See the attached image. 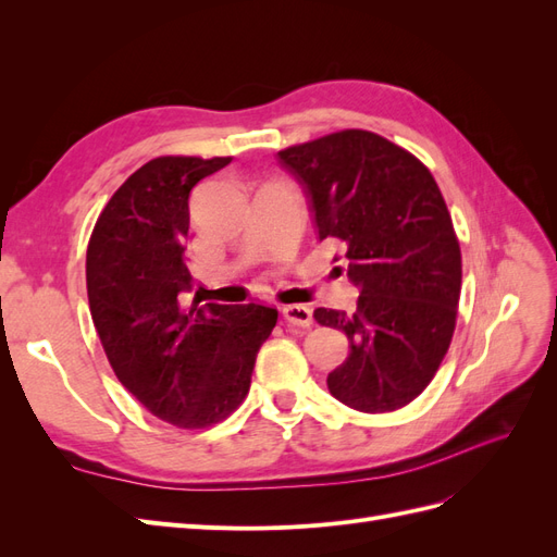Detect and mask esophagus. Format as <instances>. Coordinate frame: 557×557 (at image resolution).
<instances>
[{
	"label": "esophagus",
	"mask_w": 557,
	"mask_h": 557,
	"mask_svg": "<svg viewBox=\"0 0 557 557\" xmlns=\"http://www.w3.org/2000/svg\"><path fill=\"white\" fill-rule=\"evenodd\" d=\"M285 323L299 325V327H311L313 325V311L307 305H288L283 307Z\"/></svg>",
	"instance_id": "34e87169"
}]
</instances>
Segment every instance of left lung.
I'll use <instances>...</instances> for the list:
<instances>
[{
	"mask_svg": "<svg viewBox=\"0 0 557 557\" xmlns=\"http://www.w3.org/2000/svg\"><path fill=\"white\" fill-rule=\"evenodd\" d=\"M278 162L305 190L318 239L342 244L360 290L356 313L313 311L348 336L330 393L364 413L407 407L434 379L458 315L462 258L440 185L409 150L367 129L278 150Z\"/></svg>",
	"mask_w": 557,
	"mask_h": 557,
	"instance_id": "1",
	"label": "left lung"
}]
</instances>
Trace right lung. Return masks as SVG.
I'll list each match as a JSON object with an SVG mask.
<instances>
[{
  "label": "right lung",
  "mask_w": 557,
  "mask_h": 557,
  "mask_svg": "<svg viewBox=\"0 0 557 557\" xmlns=\"http://www.w3.org/2000/svg\"><path fill=\"white\" fill-rule=\"evenodd\" d=\"M232 158L164 156L139 166L99 213L86 256L92 323L113 372L144 407L183 430L221 423L250 387L278 311L183 307L190 190Z\"/></svg>",
  "instance_id": "1"
}]
</instances>
